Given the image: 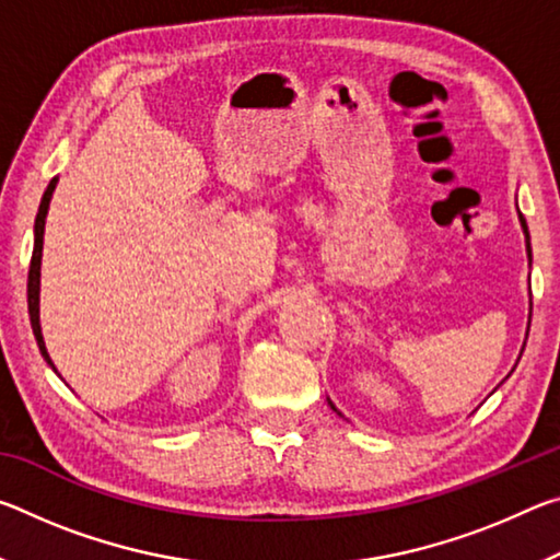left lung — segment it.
<instances>
[{"label": "left lung", "mask_w": 560, "mask_h": 560, "mask_svg": "<svg viewBox=\"0 0 560 560\" xmlns=\"http://www.w3.org/2000/svg\"><path fill=\"white\" fill-rule=\"evenodd\" d=\"M518 222H521V230H524V236H526V254H528V264H530V236H528V226H526L524 214H521V212H518ZM528 318H530V314H528ZM526 338H528V328H526ZM521 353H524V350H521ZM328 405L334 407V410H336V405H334V402L328 400ZM336 412H338V410H336ZM338 415H340V412H338Z\"/></svg>", "instance_id": "8db88e82"}]
</instances>
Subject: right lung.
<instances>
[{"label": "right lung", "instance_id": "obj_1", "mask_svg": "<svg viewBox=\"0 0 560 560\" xmlns=\"http://www.w3.org/2000/svg\"><path fill=\"white\" fill-rule=\"evenodd\" d=\"M59 185V177H54L49 187L44 189V197H42V205H39V212H36V222H34V252H32V267H30V281H26V299H30V318H32V328H34V336H36V343H39V350L46 363H49L56 371L54 360L49 355V350H46L44 343V336H42V324H39V291H42V252H44V224H46V214H49V205H51V197H54V189Z\"/></svg>", "mask_w": 560, "mask_h": 560}]
</instances>
